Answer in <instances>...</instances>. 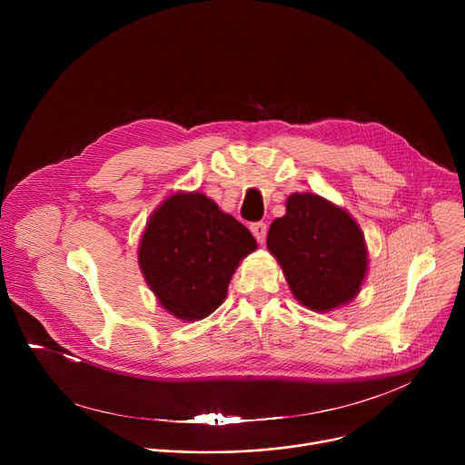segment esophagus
<instances>
[{
  "instance_id": "obj_1",
  "label": "esophagus",
  "mask_w": 465,
  "mask_h": 465,
  "mask_svg": "<svg viewBox=\"0 0 465 465\" xmlns=\"http://www.w3.org/2000/svg\"><path fill=\"white\" fill-rule=\"evenodd\" d=\"M250 230H252V233H253V237L257 239L259 244H262L264 239H267V224H264V223H253L250 226Z\"/></svg>"
}]
</instances>
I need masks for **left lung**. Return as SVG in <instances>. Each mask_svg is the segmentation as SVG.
Masks as SVG:
<instances>
[{
	"label": "left lung",
	"mask_w": 465,
	"mask_h": 465,
	"mask_svg": "<svg viewBox=\"0 0 465 465\" xmlns=\"http://www.w3.org/2000/svg\"><path fill=\"white\" fill-rule=\"evenodd\" d=\"M267 246L296 300L320 312L355 298L368 271L364 235L357 223L312 193L289 196L287 213L271 224Z\"/></svg>",
	"instance_id": "obj_1"
}]
</instances>
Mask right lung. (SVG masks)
<instances>
[{"instance_id":"1","label":"right lung","mask_w":465,"mask_h":465,"mask_svg":"<svg viewBox=\"0 0 465 465\" xmlns=\"http://www.w3.org/2000/svg\"><path fill=\"white\" fill-rule=\"evenodd\" d=\"M255 246L246 226L206 194L178 193L153 213L138 257L162 307L193 322L224 302L239 261Z\"/></svg>"}]
</instances>
